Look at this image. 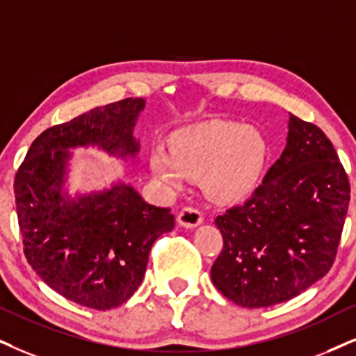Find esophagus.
<instances>
[{
    "label": "esophagus",
    "instance_id": "34e87169",
    "mask_svg": "<svg viewBox=\"0 0 356 356\" xmlns=\"http://www.w3.org/2000/svg\"><path fill=\"white\" fill-rule=\"evenodd\" d=\"M179 223L182 225V227L186 228H193L197 227V225H200L204 222V217H202L200 210L193 209V207H186V209L181 210V213H179Z\"/></svg>",
    "mask_w": 356,
    "mask_h": 356
}]
</instances>
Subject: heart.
<instances>
[{
    "label": "heart",
    "instance_id": "heart-1",
    "mask_svg": "<svg viewBox=\"0 0 356 356\" xmlns=\"http://www.w3.org/2000/svg\"><path fill=\"white\" fill-rule=\"evenodd\" d=\"M266 159V139L258 129L235 121H209L170 134L169 149L152 147L149 165L170 188H181L188 175H200L211 199L235 202L254 191Z\"/></svg>",
    "mask_w": 356,
    "mask_h": 356
}]
</instances>
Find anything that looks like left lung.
<instances>
[{"label": "left lung", "mask_w": 356, "mask_h": 356, "mask_svg": "<svg viewBox=\"0 0 356 356\" xmlns=\"http://www.w3.org/2000/svg\"><path fill=\"white\" fill-rule=\"evenodd\" d=\"M350 182L318 126L289 115L282 154L243 204L215 218L223 248L211 281L227 299L258 309L286 302L334 264Z\"/></svg>", "instance_id": "left-lung-1"}]
</instances>
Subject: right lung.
I'll return each mask as SVG.
<instances>
[{
	"label": "right lung",
	"mask_w": 356,
	"mask_h": 356,
	"mask_svg": "<svg viewBox=\"0 0 356 356\" xmlns=\"http://www.w3.org/2000/svg\"><path fill=\"white\" fill-rule=\"evenodd\" d=\"M145 105L143 98H124L46 129L15 177L26 259L49 287L90 309H113L131 298L154 241L174 228V215L123 182L70 199L62 192L69 149L98 146L136 156L133 128Z\"/></svg>",
	"instance_id": "add662e5"
}]
</instances>
